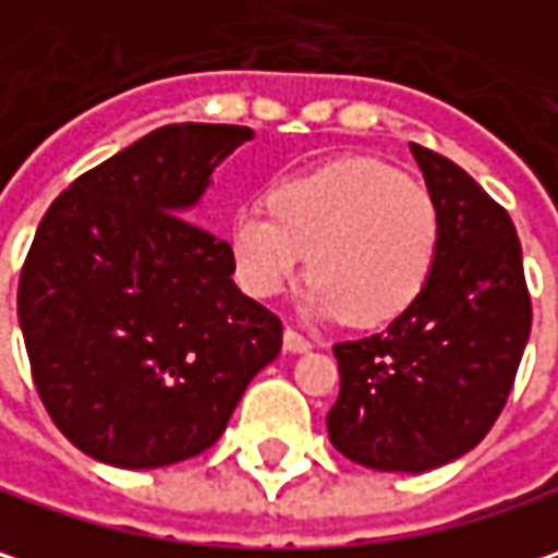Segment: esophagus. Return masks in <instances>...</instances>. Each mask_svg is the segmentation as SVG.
Segmentation results:
<instances>
[{
  "mask_svg": "<svg viewBox=\"0 0 558 558\" xmlns=\"http://www.w3.org/2000/svg\"><path fill=\"white\" fill-rule=\"evenodd\" d=\"M311 345H314V342L304 337V333H299L295 327H286V349H289V352H307Z\"/></svg>",
  "mask_w": 558,
  "mask_h": 558,
  "instance_id": "obj_1",
  "label": "esophagus"
}]
</instances>
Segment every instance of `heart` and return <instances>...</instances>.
Listing matches in <instances>:
<instances>
[{
  "label": "heart",
  "instance_id": "obj_1",
  "mask_svg": "<svg viewBox=\"0 0 558 558\" xmlns=\"http://www.w3.org/2000/svg\"><path fill=\"white\" fill-rule=\"evenodd\" d=\"M441 247L435 196L375 158H337L279 178L266 206L228 221V251L241 289L282 295L307 266V311L378 327L425 292Z\"/></svg>",
  "mask_w": 558,
  "mask_h": 558
}]
</instances>
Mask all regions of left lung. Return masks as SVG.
<instances>
[{"label":"left lung","instance_id":"8db88e82","mask_svg":"<svg viewBox=\"0 0 558 558\" xmlns=\"http://www.w3.org/2000/svg\"><path fill=\"white\" fill-rule=\"evenodd\" d=\"M410 148L441 209L435 272L387 330L333 345L339 397L327 413L339 454L384 473L435 470L486 438L534 317L514 221L454 161Z\"/></svg>","mask_w":558,"mask_h":558}]
</instances>
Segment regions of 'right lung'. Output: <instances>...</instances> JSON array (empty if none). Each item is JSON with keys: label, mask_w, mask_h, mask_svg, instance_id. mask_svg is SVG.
<instances>
[{"label": "right lung", "mask_w": 558, "mask_h": 558, "mask_svg": "<svg viewBox=\"0 0 558 558\" xmlns=\"http://www.w3.org/2000/svg\"><path fill=\"white\" fill-rule=\"evenodd\" d=\"M251 136L161 126L72 180L37 225L19 324L47 413L88 458L151 470L203 454L279 355L282 320L234 286L228 241L183 219Z\"/></svg>", "instance_id": "right-lung-1"}]
</instances>
